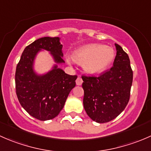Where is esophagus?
I'll return each instance as SVG.
<instances>
[{
	"instance_id": "esophagus-1",
	"label": "esophagus",
	"mask_w": 151,
	"mask_h": 151,
	"mask_svg": "<svg viewBox=\"0 0 151 151\" xmlns=\"http://www.w3.org/2000/svg\"><path fill=\"white\" fill-rule=\"evenodd\" d=\"M83 80H82V78L80 77H79L76 80V84H77V85H81L82 84H83Z\"/></svg>"
}]
</instances>
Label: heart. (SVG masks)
<instances>
[{
	"mask_svg": "<svg viewBox=\"0 0 151 151\" xmlns=\"http://www.w3.org/2000/svg\"><path fill=\"white\" fill-rule=\"evenodd\" d=\"M115 56L114 50L110 47L99 44H92L77 49L73 58L67 56L66 60L71 63L74 59L77 63H83L87 73L91 74H99L104 71L112 63Z\"/></svg>",
	"mask_w": 151,
	"mask_h": 151,
	"instance_id": "obj_1",
	"label": "heart"
}]
</instances>
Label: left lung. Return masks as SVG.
<instances>
[{
    "label": "left lung",
    "mask_w": 151,
    "mask_h": 151,
    "mask_svg": "<svg viewBox=\"0 0 151 151\" xmlns=\"http://www.w3.org/2000/svg\"><path fill=\"white\" fill-rule=\"evenodd\" d=\"M117 53L113 66L99 77L82 76L83 105L93 121L103 123L115 119L124 110L130 98L133 71L127 53L115 44Z\"/></svg>",
    "instance_id": "8db88e82"
}]
</instances>
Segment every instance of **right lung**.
Here are the masks:
<instances>
[{"mask_svg":"<svg viewBox=\"0 0 151 151\" xmlns=\"http://www.w3.org/2000/svg\"><path fill=\"white\" fill-rule=\"evenodd\" d=\"M59 37H43L24 50L15 73L16 93L21 106L33 118L47 121L55 118L63 108L70 91L75 87L77 75L67 74L58 65L42 75L33 70L36 55L50 52L56 63H65Z\"/></svg>","mask_w":151,"mask_h":151,"instance_id":"1","label":"right lung"}]
</instances>
